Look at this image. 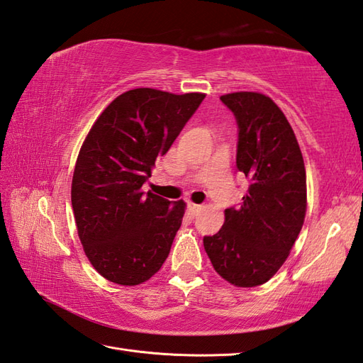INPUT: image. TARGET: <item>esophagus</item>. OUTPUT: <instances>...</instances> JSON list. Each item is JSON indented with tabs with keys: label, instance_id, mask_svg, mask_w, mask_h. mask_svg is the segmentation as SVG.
I'll list each match as a JSON object with an SVG mask.
<instances>
[{
	"label": "esophagus",
	"instance_id": "1",
	"mask_svg": "<svg viewBox=\"0 0 363 363\" xmlns=\"http://www.w3.org/2000/svg\"><path fill=\"white\" fill-rule=\"evenodd\" d=\"M187 206H189V210L191 212V215H196L199 210L202 208V206H199V204H195V202H191V201H189L187 202Z\"/></svg>",
	"mask_w": 363,
	"mask_h": 363
}]
</instances>
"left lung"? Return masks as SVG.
Masks as SVG:
<instances>
[{
    "label": "left lung",
    "instance_id": "obj_1",
    "mask_svg": "<svg viewBox=\"0 0 363 363\" xmlns=\"http://www.w3.org/2000/svg\"><path fill=\"white\" fill-rule=\"evenodd\" d=\"M220 99L237 119V167L249 189L238 208H225L223 229L204 237V249L224 280L254 288L271 280L298 238L306 215L305 162L271 97L241 91Z\"/></svg>",
    "mask_w": 363,
    "mask_h": 363
}]
</instances>
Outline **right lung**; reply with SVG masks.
<instances>
[{"label": "right lung", "mask_w": 363, "mask_h": 363, "mask_svg": "<svg viewBox=\"0 0 363 363\" xmlns=\"http://www.w3.org/2000/svg\"><path fill=\"white\" fill-rule=\"evenodd\" d=\"M204 97L131 89L89 130L75 162L71 201L83 250L106 280L140 284L170 254L185 202L140 189Z\"/></svg>", "instance_id": "right-lung-1"}]
</instances>
